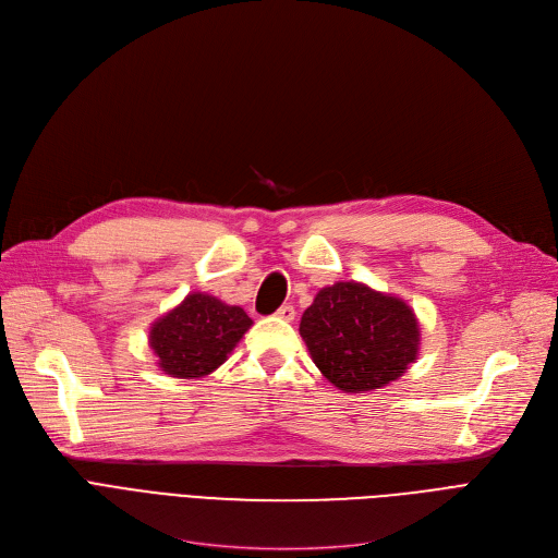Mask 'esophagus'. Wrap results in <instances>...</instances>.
<instances>
[{
    "label": "esophagus",
    "mask_w": 558,
    "mask_h": 558,
    "mask_svg": "<svg viewBox=\"0 0 558 558\" xmlns=\"http://www.w3.org/2000/svg\"><path fill=\"white\" fill-rule=\"evenodd\" d=\"M276 316H278V318H282V320H294L296 310L291 307V305H282V307L276 312Z\"/></svg>",
    "instance_id": "1"
}]
</instances>
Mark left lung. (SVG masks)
I'll return each instance as SVG.
<instances>
[{
  "instance_id": "1",
  "label": "left lung",
  "mask_w": 558,
  "mask_h": 558,
  "mask_svg": "<svg viewBox=\"0 0 558 558\" xmlns=\"http://www.w3.org/2000/svg\"><path fill=\"white\" fill-rule=\"evenodd\" d=\"M299 330L316 368L345 393L383 389L418 357L414 310L362 282L320 289Z\"/></svg>"
}]
</instances>
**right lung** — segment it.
Returning a JSON list of instances; mask_svg holds the SVG:
<instances>
[{"instance_id": "add662e5", "label": "right lung", "mask_w": 558, "mask_h": 558, "mask_svg": "<svg viewBox=\"0 0 558 558\" xmlns=\"http://www.w3.org/2000/svg\"><path fill=\"white\" fill-rule=\"evenodd\" d=\"M251 326L242 307L194 291L156 320L149 345L165 375L196 379L217 371Z\"/></svg>"}]
</instances>
